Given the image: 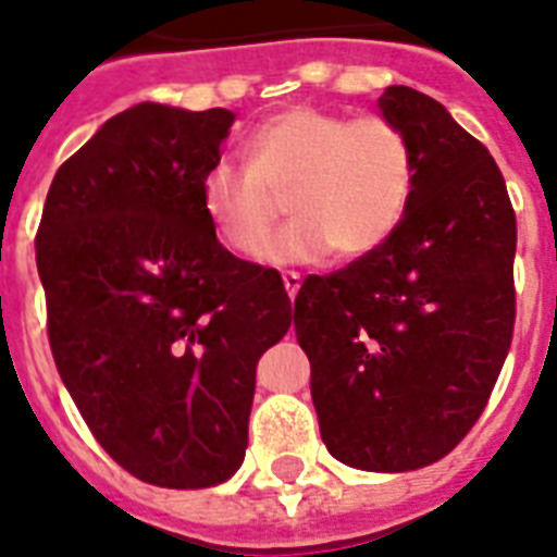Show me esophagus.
Masks as SVG:
<instances>
[{"label":"esophagus","mask_w":557,"mask_h":557,"mask_svg":"<svg viewBox=\"0 0 557 557\" xmlns=\"http://www.w3.org/2000/svg\"><path fill=\"white\" fill-rule=\"evenodd\" d=\"M300 283H304V277H300L297 271H286V274H283V286H286V295L292 297V300H295V295L300 292Z\"/></svg>","instance_id":"esophagus-1"}]
</instances>
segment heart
Listing matches in <instances>:
<instances>
[{
	"instance_id": "heart-1",
	"label": "heart",
	"mask_w": 557,
	"mask_h": 557,
	"mask_svg": "<svg viewBox=\"0 0 557 557\" xmlns=\"http://www.w3.org/2000/svg\"><path fill=\"white\" fill-rule=\"evenodd\" d=\"M413 144L384 115L288 107L248 138V170L216 161L201 178V213L227 251L251 257L282 212L296 219L262 249L269 262L358 260L396 234L413 196Z\"/></svg>"
}]
</instances>
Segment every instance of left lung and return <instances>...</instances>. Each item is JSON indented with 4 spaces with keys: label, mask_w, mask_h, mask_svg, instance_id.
<instances>
[{
    "label": "left lung",
    "mask_w": 557,
    "mask_h": 557,
    "mask_svg": "<svg viewBox=\"0 0 557 557\" xmlns=\"http://www.w3.org/2000/svg\"><path fill=\"white\" fill-rule=\"evenodd\" d=\"M379 107L413 144V196L379 251L304 280L295 332L332 457L416 471L474 428L509 356L518 222L492 152L440 100L389 86Z\"/></svg>",
    "instance_id": "8db88e82"
}]
</instances>
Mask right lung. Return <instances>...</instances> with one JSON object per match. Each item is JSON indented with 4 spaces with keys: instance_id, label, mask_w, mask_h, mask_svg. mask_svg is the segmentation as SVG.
<instances>
[{
    "instance_id": "add662e5",
    "label": "right lung",
    "mask_w": 557,
    "mask_h": 557,
    "mask_svg": "<svg viewBox=\"0 0 557 557\" xmlns=\"http://www.w3.org/2000/svg\"><path fill=\"white\" fill-rule=\"evenodd\" d=\"M234 112L138 103L48 187L37 231L48 344L117 466L208 488L243 466L257 361L292 326L280 274L222 248L201 178Z\"/></svg>"
}]
</instances>
